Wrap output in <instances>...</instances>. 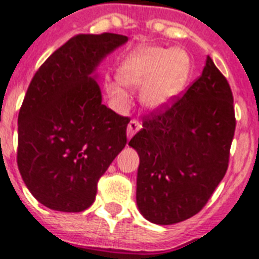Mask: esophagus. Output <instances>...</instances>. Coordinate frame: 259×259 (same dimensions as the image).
<instances>
[{"instance_id": "34e87169", "label": "esophagus", "mask_w": 259, "mask_h": 259, "mask_svg": "<svg viewBox=\"0 0 259 259\" xmlns=\"http://www.w3.org/2000/svg\"><path fill=\"white\" fill-rule=\"evenodd\" d=\"M140 129H141V123L138 121H136V119H132V121L129 122V125H127V130H126L127 137L132 138Z\"/></svg>"}]
</instances>
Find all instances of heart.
Wrapping results in <instances>:
<instances>
[{"label":"heart","instance_id":"b5f03b06","mask_svg":"<svg viewBox=\"0 0 259 259\" xmlns=\"http://www.w3.org/2000/svg\"><path fill=\"white\" fill-rule=\"evenodd\" d=\"M192 62L183 48L141 47L130 54L118 70V78L107 83V93L115 101H123L122 83L141 89L140 102L149 111H162L180 97L191 76Z\"/></svg>","mask_w":259,"mask_h":259}]
</instances>
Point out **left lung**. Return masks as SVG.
I'll use <instances>...</instances> for the list:
<instances>
[{"mask_svg":"<svg viewBox=\"0 0 259 259\" xmlns=\"http://www.w3.org/2000/svg\"><path fill=\"white\" fill-rule=\"evenodd\" d=\"M234 132L233 93L207 56L200 78L170 107L146 117L130 140L140 156L142 217L175 225L196 215L225 177Z\"/></svg>","mask_w":259,"mask_h":259,"instance_id":"obj_1","label":"left lung"}]
</instances>
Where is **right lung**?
Segmentation results:
<instances>
[{"mask_svg": "<svg viewBox=\"0 0 259 259\" xmlns=\"http://www.w3.org/2000/svg\"><path fill=\"white\" fill-rule=\"evenodd\" d=\"M129 38L78 34L34 74L18 113L17 165L42 205L80 212L101 176L126 145L129 118L102 105L98 66Z\"/></svg>", "mask_w": 259, "mask_h": 259, "instance_id": "right-lung-1", "label": "right lung"}]
</instances>
